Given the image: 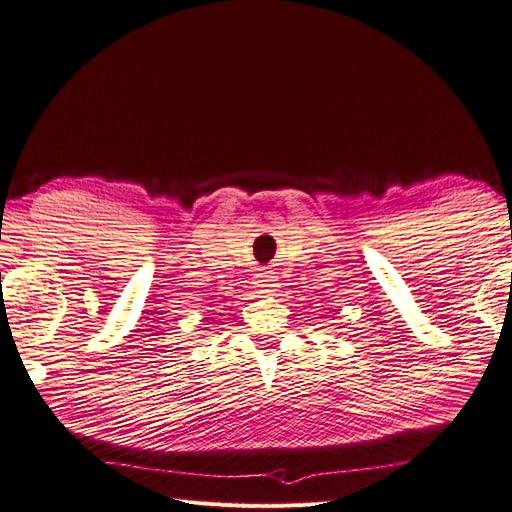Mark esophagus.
<instances>
[{
  "label": "esophagus",
  "mask_w": 512,
  "mask_h": 512,
  "mask_svg": "<svg viewBox=\"0 0 512 512\" xmlns=\"http://www.w3.org/2000/svg\"><path fill=\"white\" fill-rule=\"evenodd\" d=\"M256 286H258L260 294H269L275 288V277L273 275H260V280L256 282Z\"/></svg>",
  "instance_id": "34e87169"
}]
</instances>
